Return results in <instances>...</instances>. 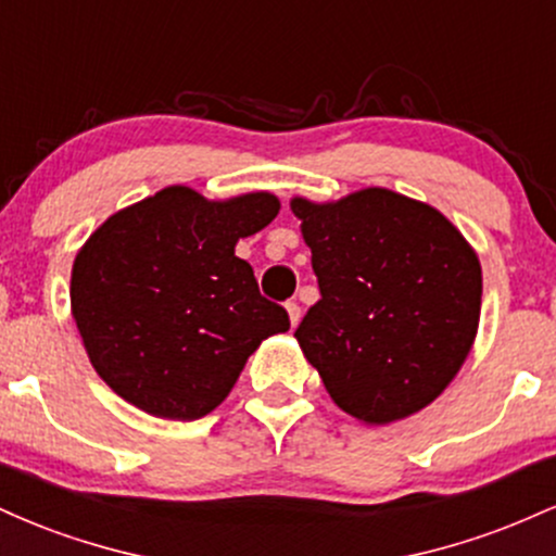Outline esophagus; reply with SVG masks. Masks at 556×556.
Returning a JSON list of instances; mask_svg holds the SVG:
<instances>
[{
    "mask_svg": "<svg viewBox=\"0 0 556 556\" xmlns=\"http://www.w3.org/2000/svg\"><path fill=\"white\" fill-rule=\"evenodd\" d=\"M287 316H290L292 329H295L298 321H300V305L298 303H287Z\"/></svg>",
    "mask_w": 556,
    "mask_h": 556,
    "instance_id": "1",
    "label": "esophagus"
}]
</instances>
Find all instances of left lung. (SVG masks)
Segmentation results:
<instances>
[{"label":"left lung","mask_w":556,"mask_h":556,"mask_svg":"<svg viewBox=\"0 0 556 556\" xmlns=\"http://www.w3.org/2000/svg\"><path fill=\"white\" fill-rule=\"evenodd\" d=\"M321 300L295 329L348 416L387 426L450 387L481 318V261L429 203L387 188L340 201L295 195Z\"/></svg>","instance_id":"1"}]
</instances>
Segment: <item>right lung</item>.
<instances>
[{"instance_id":"right-lung-1","label":"right lung","mask_w":556,"mask_h":556,"mask_svg":"<svg viewBox=\"0 0 556 556\" xmlns=\"http://www.w3.org/2000/svg\"><path fill=\"white\" fill-rule=\"evenodd\" d=\"M277 214L266 190L208 201L169 185L83 242L70 308L91 366L119 397L156 418L208 416L258 344L290 329L235 256L238 240Z\"/></svg>"}]
</instances>
